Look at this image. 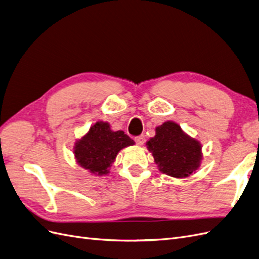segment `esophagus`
Segmentation results:
<instances>
[{
  "instance_id": "esophagus-1",
  "label": "esophagus",
  "mask_w": 259,
  "mask_h": 259,
  "mask_svg": "<svg viewBox=\"0 0 259 259\" xmlns=\"http://www.w3.org/2000/svg\"><path fill=\"white\" fill-rule=\"evenodd\" d=\"M135 142L138 146H143L145 144V136L144 135H139L135 137Z\"/></svg>"
}]
</instances>
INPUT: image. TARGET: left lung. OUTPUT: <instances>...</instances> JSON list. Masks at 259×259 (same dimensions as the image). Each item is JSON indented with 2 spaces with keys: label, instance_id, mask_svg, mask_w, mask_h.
I'll return each instance as SVG.
<instances>
[{
  "label": "left lung",
  "instance_id": "1",
  "mask_svg": "<svg viewBox=\"0 0 259 259\" xmlns=\"http://www.w3.org/2000/svg\"><path fill=\"white\" fill-rule=\"evenodd\" d=\"M147 148L162 173L176 178L190 176L202 160L200 143L171 121L155 128V136L147 142Z\"/></svg>",
  "mask_w": 259,
  "mask_h": 259
}]
</instances>
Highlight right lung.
Here are the masks:
<instances>
[{
	"label": "right lung",
	"instance_id": "add662e5",
	"mask_svg": "<svg viewBox=\"0 0 259 259\" xmlns=\"http://www.w3.org/2000/svg\"><path fill=\"white\" fill-rule=\"evenodd\" d=\"M134 144V140L123 131L113 132L110 124L99 121L75 143L73 153L79 165L92 174L101 176L109 173L108 168L121 149Z\"/></svg>",
	"mask_w": 259,
	"mask_h": 259
}]
</instances>
